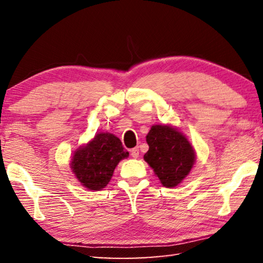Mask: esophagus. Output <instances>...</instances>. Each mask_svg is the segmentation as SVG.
<instances>
[{"mask_svg": "<svg viewBox=\"0 0 263 263\" xmlns=\"http://www.w3.org/2000/svg\"><path fill=\"white\" fill-rule=\"evenodd\" d=\"M131 157L135 158V159H137L138 157H139V148H138V147L132 148L131 149Z\"/></svg>", "mask_w": 263, "mask_h": 263, "instance_id": "esophagus-1", "label": "esophagus"}]
</instances>
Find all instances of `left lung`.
I'll use <instances>...</instances> for the list:
<instances>
[{
	"label": "left lung",
	"mask_w": 263,
	"mask_h": 263,
	"mask_svg": "<svg viewBox=\"0 0 263 263\" xmlns=\"http://www.w3.org/2000/svg\"><path fill=\"white\" fill-rule=\"evenodd\" d=\"M149 146L144 160L163 186L180 184L193 168L196 154L183 133L171 125H153L146 136Z\"/></svg>",
	"instance_id": "8db88e82"
}]
</instances>
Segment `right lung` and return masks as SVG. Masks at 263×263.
<instances>
[{
    "label": "right lung",
    "instance_id": "obj_1",
    "mask_svg": "<svg viewBox=\"0 0 263 263\" xmlns=\"http://www.w3.org/2000/svg\"><path fill=\"white\" fill-rule=\"evenodd\" d=\"M128 157L122 141L108 132H101L87 145L75 151L70 169L88 190H102L112 177L119 161Z\"/></svg>",
    "mask_w": 263,
    "mask_h": 263
}]
</instances>
